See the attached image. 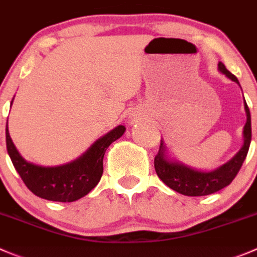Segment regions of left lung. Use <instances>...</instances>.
<instances>
[{"label": "left lung", "mask_w": 257, "mask_h": 257, "mask_svg": "<svg viewBox=\"0 0 257 257\" xmlns=\"http://www.w3.org/2000/svg\"><path fill=\"white\" fill-rule=\"evenodd\" d=\"M218 71L230 80L235 81L237 85H240L237 78L231 74L221 61L218 62ZM243 106H245L246 111V124L242 132L243 144L240 151L230 161L212 171L193 168V167L182 163L181 161L171 158L167 153L164 142L161 141L159 152L154 158V168H156L157 176L161 178V181L173 191L178 192L181 195L191 196V197L211 195V193H215L228 186L240 171L241 166L247 156L251 143V115L246 101H243Z\"/></svg>", "instance_id": "1"}]
</instances>
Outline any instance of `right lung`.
I'll use <instances>...</instances> for the list:
<instances>
[{
  "label": "right lung",
  "instance_id": "right-lung-1",
  "mask_svg": "<svg viewBox=\"0 0 257 257\" xmlns=\"http://www.w3.org/2000/svg\"><path fill=\"white\" fill-rule=\"evenodd\" d=\"M124 132V125L115 126L96 139L88 151L74 161L60 166L46 167L26 161L19 153L6 125L7 153L17 173L34 195L55 202H74L88 195L99 183L103 174L104 154L108 147L120 138Z\"/></svg>",
  "mask_w": 257,
  "mask_h": 257
}]
</instances>
